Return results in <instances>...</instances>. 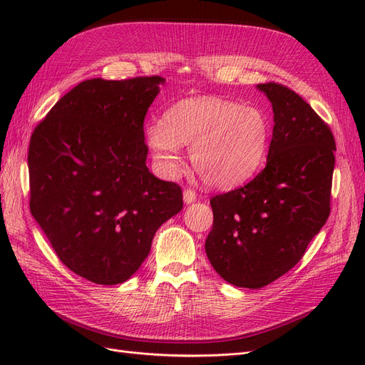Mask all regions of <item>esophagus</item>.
<instances>
[{
    "instance_id": "1",
    "label": "esophagus",
    "mask_w": 365,
    "mask_h": 365,
    "mask_svg": "<svg viewBox=\"0 0 365 365\" xmlns=\"http://www.w3.org/2000/svg\"><path fill=\"white\" fill-rule=\"evenodd\" d=\"M182 200L185 204H192L196 201V192L192 189H185L182 193Z\"/></svg>"
}]
</instances>
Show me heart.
<instances>
[{
  "label": "heart",
  "instance_id": "b5f03b06",
  "mask_svg": "<svg viewBox=\"0 0 365 365\" xmlns=\"http://www.w3.org/2000/svg\"><path fill=\"white\" fill-rule=\"evenodd\" d=\"M271 126L259 108L219 97L176 102L145 130L160 168L180 169V146L190 148V163L210 187L227 189L248 180L267 153Z\"/></svg>",
  "mask_w": 365,
  "mask_h": 365
}]
</instances>
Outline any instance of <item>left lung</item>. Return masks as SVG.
I'll list each match as a JSON object with an SVG mask.
<instances>
[{
	"instance_id": "8db88e82",
	"label": "left lung",
	"mask_w": 365,
	"mask_h": 365,
	"mask_svg": "<svg viewBox=\"0 0 365 365\" xmlns=\"http://www.w3.org/2000/svg\"><path fill=\"white\" fill-rule=\"evenodd\" d=\"M257 88L274 113L267 165L247 185L210 200L205 240L220 277L250 289L294 268L326 224L336 150L332 130L295 91L274 82Z\"/></svg>"
}]
</instances>
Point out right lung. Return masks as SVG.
<instances>
[{
    "instance_id": "add662e5",
    "label": "right lung",
    "mask_w": 365,
    "mask_h": 365,
    "mask_svg": "<svg viewBox=\"0 0 365 365\" xmlns=\"http://www.w3.org/2000/svg\"><path fill=\"white\" fill-rule=\"evenodd\" d=\"M164 79H90L35 128L30 212L65 267L97 284L126 282L182 190L146 165L145 117Z\"/></svg>"
}]
</instances>
